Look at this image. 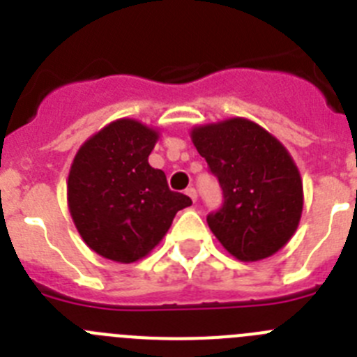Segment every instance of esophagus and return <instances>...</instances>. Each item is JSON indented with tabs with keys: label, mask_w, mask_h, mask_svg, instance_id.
I'll use <instances>...</instances> for the list:
<instances>
[{
	"label": "esophagus",
	"mask_w": 357,
	"mask_h": 357,
	"mask_svg": "<svg viewBox=\"0 0 357 357\" xmlns=\"http://www.w3.org/2000/svg\"><path fill=\"white\" fill-rule=\"evenodd\" d=\"M185 195H188V197L191 198V200H193V202L198 200V193H197V189H195V188H188V189H185Z\"/></svg>",
	"instance_id": "1"
}]
</instances>
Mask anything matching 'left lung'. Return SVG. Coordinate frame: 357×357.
Here are the masks:
<instances>
[{"mask_svg":"<svg viewBox=\"0 0 357 357\" xmlns=\"http://www.w3.org/2000/svg\"><path fill=\"white\" fill-rule=\"evenodd\" d=\"M191 139L223 189L222 209L207 216L218 241L245 263L279 252L304 207L301 173L284 144L245 118L195 127Z\"/></svg>","mask_w":357,"mask_h":357,"instance_id":"1","label":"left lung"}]
</instances>
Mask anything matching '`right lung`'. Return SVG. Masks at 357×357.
<instances>
[{"label": "right lung", "instance_id": "obj_1", "mask_svg": "<svg viewBox=\"0 0 357 357\" xmlns=\"http://www.w3.org/2000/svg\"><path fill=\"white\" fill-rule=\"evenodd\" d=\"M159 132L121 118L78 148L68 176V207L91 250L116 263H135L166 236L191 198L168 188L148 155Z\"/></svg>", "mask_w": 357, "mask_h": 357}]
</instances>
